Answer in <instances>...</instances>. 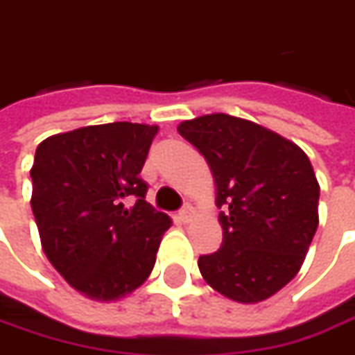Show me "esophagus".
<instances>
[{"label": "esophagus", "instance_id": "34e87169", "mask_svg": "<svg viewBox=\"0 0 355 355\" xmlns=\"http://www.w3.org/2000/svg\"><path fill=\"white\" fill-rule=\"evenodd\" d=\"M192 216H194V208H192L190 204H187V206H184V208L178 212V220L187 224V222H190V220H192Z\"/></svg>", "mask_w": 355, "mask_h": 355}]
</instances>
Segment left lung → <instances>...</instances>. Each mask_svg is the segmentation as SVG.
<instances>
[{"label":"left lung","mask_w":355,"mask_h":355,"mask_svg":"<svg viewBox=\"0 0 355 355\" xmlns=\"http://www.w3.org/2000/svg\"><path fill=\"white\" fill-rule=\"evenodd\" d=\"M178 133L208 161L224 230L222 248L198 269L227 299L253 304L299 273L318 227L320 187L306 153L253 121L210 114L182 121Z\"/></svg>","instance_id":"left-lung-1"}]
</instances>
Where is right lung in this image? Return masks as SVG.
<instances>
[{
    "instance_id": "1",
    "label": "right lung",
    "mask_w": 355,
    "mask_h": 355,
    "mask_svg": "<svg viewBox=\"0 0 355 355\" xmlns=\"http://www.w3.org/2000/svg\"><path fill=\"white\" fill-rule=\"evenodd\" d=\"M159 128L116 121L39 143L31 208L49 261L84 297L110 302L145 283L171 218L139 177Z\"/></svg>"
}]
</instances>
